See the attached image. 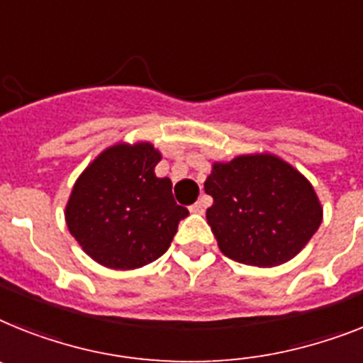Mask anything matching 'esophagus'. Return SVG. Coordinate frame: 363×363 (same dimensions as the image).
Here are the masks:
<instances>
[{
  "mask_svg": "<svg viewBox=\"0 0 363 363\" xmlns=\"http://www.w3.org/2000/svg\"><path fill=\"white\" fill-rule=\"evenodd\" d=\"M203 209H206V202H203V199H200L199 202H194L193 206H191V211H193V213H203Z\"/></svg>",
  "mask_w": 363,
  "mask_h": 363,
  "instance_id": "1",
  "label": "esophagus"
}]
</instances>
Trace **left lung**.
<instances>
[{"mask_svg":"<svg viewBox=\"0 0 363 363\" xmlns=\"http://www.w3.org/2000/svg\"><path fill=\"white\" fill-rule=\"evenodd\" d=\"M203 189L213 199L208 224L233 262L254 267L289 262L321 226V203L310 182L271 154L215 163Z\"/></svg>","mask_w":363,"mask_h":363,"instance_id":"left-lung-1","label":"left lung"}]
</instances>
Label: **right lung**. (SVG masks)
<instances>
[{
    "label": "right lung",
    "instance_id": "1",
    "mask_svg": "<svg viewBox=\"0 0 363 363\" xmlns=\"http://www.w3.org/2000/svg\"><path fill=\"white\" fill-rule=\"evenodd\" d=\"M161 155L148 143L116 145L96 157L74 185L67 224L83 250L109 269H137L167 252L187 208L172 182L154 172Z\"/></svg>",
    "mask_w": 363,
    "mask_h": 363
}]
</instances>
